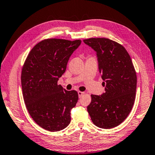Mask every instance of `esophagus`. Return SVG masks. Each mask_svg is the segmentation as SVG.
<instances>
[{"mask_svg": "<svg viewBox=\"0 0 155 155\" xmlns=\"http://www.w3.org/2000/svg\"><path fill=\"white\" fill-rule=\"evenodd\" d=\"M78 95H79V97H81V96H82V95H83V94H84V92L78 91Z\"/></svg>", "mask_w": 155, "mask_h": 155, "instance_id": "obj_1", "label": "esophagus"}]
</instances>
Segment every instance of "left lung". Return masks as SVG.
Wrapping results in <instances>:
<instances>
[{
  "label": "left lung",
  "mask_w": 155,
  "mask_h": 155,
  "mask_svg": "<svg viewBox=\"0 0 155 155\" xmlns=\"http://www.w3.org/2000/svg\"><path fill=\"white\" fill-rule=\"evenodd\" d=\"M83 41L97 53L98 67L105 86L102 95H91L87 112L98 127L113 128L127 117L133 107L137 88L135 69L129 53L117 42L104 38Z\"/></svg>",
  "instance_id": "obj_1"
}]
</instances>
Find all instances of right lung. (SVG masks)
Returning a JSON list of instances; mask_svg holds the SVG:
<instances>
[{
  "label": "right lung",
  "instance_id": "add662e5",
  "mask_svg": "<svg viewBox=\"0 0 155 155\" xmlns=\"http://www.w3.org/2000/svg\"><path fill=\"white\" fill-rule=\"evenodd\" d=\"M80 43V40L45 39L32 48L23 64L21 85L26 108L34 121L48 131L65 129L71 120L78 94L63 89L58 81Z\"/></svg>",
  "mask_w": 155,
  "mask_h": 155
}]
</instances>
